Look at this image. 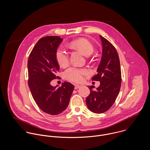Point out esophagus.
<instances>
[{"mask_svg":"<svg viewBox=\"0 0 150 150\" xmlns=\"http://www.w3.org/2000/svg\"><path fill=\"white\" fill-rule=\"evenodd\" d=\"M80 87V86L77 85V84H76V85L74 86V89H79Z\"/></svg>","mask_w":150,"mask_h":150,"instance_id":"1","label":"esophagus"}]
</instances>
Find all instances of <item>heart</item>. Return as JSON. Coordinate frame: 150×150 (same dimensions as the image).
<instances>
[{
    "mask_svg": "<svg viewBox=\"0 0 150 150\" xmlns=\"http://www.w3.org/2000/svg\"><path fill=\"white\" fill-rule=\"evenodd\" d=\"M70 45L75 49L79 50L86 56L91 55L94 50L93 45L88 40L84 38H80L71 41ZM55 59L58 64L62 67H64L69 63V53L62 47H59L55 51ZM89 71L84 69H79L75 67H70L64 72V78L70 81L80 83L83 81V76L88 74Z\"/></svg>",
    "mask_w": 150,
    "mask_h": 150,
    "instance_id": "obj_1",
    "label": "heart"
}]
</instances>
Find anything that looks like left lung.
Instances as JSON below:
<instances>
[{
  "instance_id": "left-lung-1",
  "label": "left lung",
  "mask_w": 150,
  "mask_h": 150,
  "mask_svg": "<svg viewBox=\"0 0 150 150\" xmlns=\"http://www.w3.org/2000/svg\"><path fill=\"white\" fill-rule=\"evenodd\" d=\"M102 44V56L98 67V74L92 78L100 84L93 91L94 86H88L90 94L86 98L88 108L92 112H106L114 104L121 85V71L118 54L115 48L100 35Z\"/></svg>"
}]
</instances>
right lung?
Here are the masks:
<instances>
[{
    "instance_id": "1",
    "label": "right lung",
    "mask_w": 150,
    "mask_h": 150,
    "mask_svg": "<svg viewBox=\"0 0 150 150\" xmlns=\"http://www.w3.org/2000/svg\"><path fill=\"white\" fill-rule=\"evenodd\" d=\"M63 39L50 36L41 38L32 49L28 58V86L39 107L50 115H58L67 108L74 86L64 82L62 86H53L51 81L58 78L59 66L55 51Z\"/></svg>"
}]
</instances>
